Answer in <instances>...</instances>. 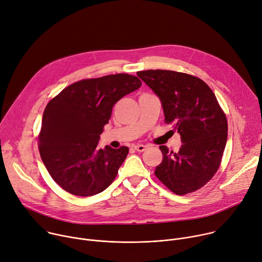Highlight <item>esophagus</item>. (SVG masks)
Segmentation results:
<instances>
[{"label": "esophagus", "mask_w": 262, "mask_h": 262, "mask_svg": "<svg viewBox=\"0 0 262 262\" xmlns=\"http://www.w3.org/2000/svg\"><path fill=\"white\" fill-rule=\"evenodd\" d=\"M134 148H135V150H137L139 152H142V151H144L147 148V146L143 145V144H137V145L134 146Z\"/></svg>", "instance_id": "1"}]
</instances>
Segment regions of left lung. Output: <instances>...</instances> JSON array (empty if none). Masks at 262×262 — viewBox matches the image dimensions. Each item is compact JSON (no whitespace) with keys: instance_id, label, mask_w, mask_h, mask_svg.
<instances>
[{"instance_id":"obj_1","label":"left lung","mask_w":262,"mask_h":262,"mask_svg":"<svg viewBox=\"0 0 262 262\" xmlns=\"http://www.w3.org/2000/svg\"><path fill=\"white\" fill-rule=\"evenodd\" d=\"M160 98L165 122L181 136L178 152L161 145L163 160L156 177L184 195L202 188L217 171L228 137L227 118L215 95L202 79L174 71L138 72Z\"/></svg>"}]
</instances>
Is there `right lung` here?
<instances>
[{
  "label": "right lung",
  "instance_id": "1",
  "mask_svg": "<svg viewBox=\"0 0 262 262\" xmlns=\"http://www.w3.org/2000/svg\"><path fill=\"white\" fill-rule=\"evenodd\" d=\"M141 84L138 77L122 73L83 79L47 104L38 149L47 170L66 191L91 196L113 183L128 147L98 148L100 135L115 103Z\"/></svg>",
  "mask_w": 262,
  "mask_h": 262
}]
</instances>
